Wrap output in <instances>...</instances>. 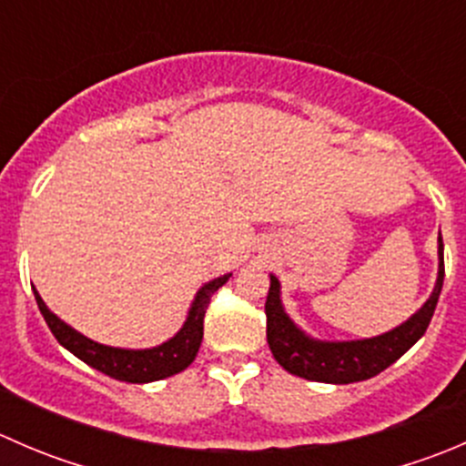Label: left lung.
<instances>
[{
	"mask_svg": "<svg viewBox=\"0 0 466 466\" xmlns=\"http://www.w3.org/2000/svg\"><path fill=\"white\" fill-rule=\"evenodd\" d=\"M441 250L444 243L440 237V272H437L433 295L426 299L424 307L401 327L368 340L320 342L304 336L281 309L279 281L270 275V289L266 298V338L277 363L295 377L320 380V383L345 385L377 377L394 360L401 359L429 329L444 281Z\"/></svg>",
	"mask_w": 466,
	"mask_h": 466,
	"instance_id": "obj_1",
	"label": "left lung"
}]
</instances>
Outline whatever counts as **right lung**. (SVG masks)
Instances as JSON below:
<instances>
[{
    "instance_id": "right-lung-1",
    "label": "right lung",
    "mask_w": 466,
    "mask_h": 466,
    "mask_svg": "<svg viewBox=\"0 0 466 466\" xmlns=\"http://www.w3.org/2000/svg\"><path fill=\"white\" fill-rule=\"evenodd\" d=\"M229 279V275L218 277V279L209 281L196 295V302L191 307L189 318H187L185 327L176 333L168 342L164 345L153 347V350H116V347H106L98 345V342L89 340L83 333L74 331L69 324H65L60 318H56L54 313L46 309V304L42 302V298L35 293L37 309H40L42 318L49 324L51 333L56 336V340L65 347V350L72 351L74 356L87 363L89 368L98 370V372L107 374V377L116 380H126V383H150V380H159L173 377V374L182 372V370L189 368L194 363L196 354L200 350V342H203V320L205 311L209 307V299L225 281Z\"/></svg>"
}]
</instances>
